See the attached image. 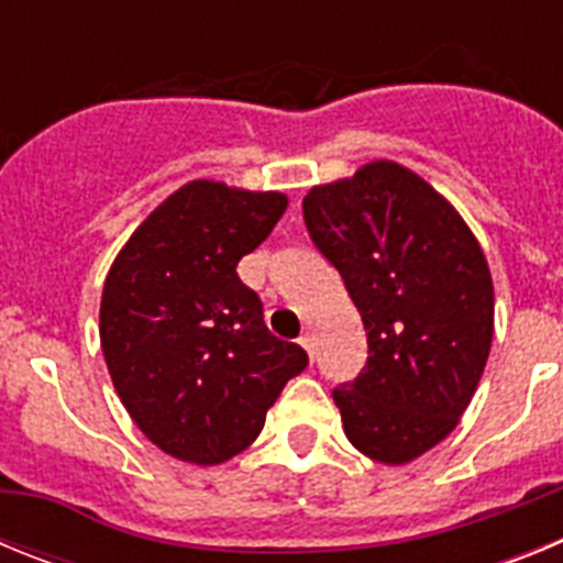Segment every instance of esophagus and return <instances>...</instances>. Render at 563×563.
I'll return each mask as SVG.
<instances>
[{"mask_svg":"<svg viewBox=\"0 0 563 563\" xmlns=\"http://www.w3.org/2000/svg\"><path fill=\"white\" fill-rule=\"evenodd\" d=\"M298 343H301V346H305L307 350V355H316V335H312V332H305V335L298 338Z\"/></svg>","mask_w":563,"mask_h":563,"instance_id":"obj_1","label":"esophagus"}]
</instances>
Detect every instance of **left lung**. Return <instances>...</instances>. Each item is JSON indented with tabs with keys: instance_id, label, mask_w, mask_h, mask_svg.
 Wrapping results in <instances>:
<instances>
[{
	"instance_id": "obj_1",
	"label": "left lung",
	"mask_w": 563,
	"mask_h": 563,
	"mask_svg": "<svg viewBox=\"0 0 563 563\" xmlns=\"http://www.w3.org/2000/svg\"><path fill=\"white\" fill-rule=\"evenodd\" d=\"M305 222L369 343L361 375L332 391L343 434L380 465H409L456 429L490 355L494 278L479 239L395 161L312 186Z\"/></svg>"
}]
</instances>
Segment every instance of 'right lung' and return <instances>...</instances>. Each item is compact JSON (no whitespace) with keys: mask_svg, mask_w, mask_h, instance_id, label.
Segmentation results:
<instances>
[{"mask_svg":"<svg viewBox=\"0 0 563 563\" xmlns=\"http://www.w3.org/2000/svg\"><path fill=\"white\" fill-rule=\"evenodd\" d=\"M287 194L191 180L168 194L118 251L101 292V350L134 426L163 454L222 465L262 434L307 352L265 327L236 276Z\"/></svg>","mask_w":563,"mask_h":563,"instance_id":"add662e5","label":"right lung"}]
</instances>
